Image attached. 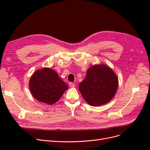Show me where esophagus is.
<instances>
[{
  "label": "esophagus",
  "mask_w": 150,
  "mask_h": 150,
  "mask_svg": "<svg viewBox=\"0 0 150 150\" xmlns=\"http://www.w3.org/2000/svg\"><path fill=\"white\" fill-rule=\"evenodd\" d=\"M69 86L71 88H74V87H75V84H74V83H69Z\"/></svg>",
  "instance_id": "obj_1"
}]
</instances>
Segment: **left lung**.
<instances>
[{"label": "left lung", "instance_id": "8db88e82", "mask_svg": "<svg viewBox=\"0 0 150 150\" xmlns=\"http://www.w3.org/2000/svg\"><path fill=\"white\" fill-rule=\"evenodd\" d=\"M118 87V78L110 67L104 64L90 67L86 78L79 85L84 100L92 106L110 102Z\"/></svg>", "mask_w": 150, "mask_h": 150}]
</instances>
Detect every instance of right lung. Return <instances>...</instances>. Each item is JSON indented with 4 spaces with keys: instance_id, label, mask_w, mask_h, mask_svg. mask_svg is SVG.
Returning a JSON list of instances; mask_svg holds the SVG:
<instances>
[{
    "instance_id": "1",
    "label": "right lung",
    "mask_w": 150,
    "mask_h": 150,
    "mask_svg": "<svg viewBox=\"0 0 150 150\" xmlns=\"http://www.w3.org/2000/svg\"><path fill=\"white\" fill-rule=\"evenodd\" d=\"M29 88L32 95L38 101L53 104L59 101L68 86L55 71L45 67L36 71L31 76Z\"/></svg>"
}]
</instances>
